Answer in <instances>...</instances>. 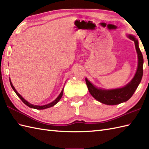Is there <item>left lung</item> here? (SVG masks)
<instances>
[{
  "label": "left lung",
  "mask_w": 149,
  "mask_h": 149,
  "mask_svg": "<svg viewBox=\"0 0 149 149\" xmlns=\"http://www.w3.org/2000/svg\"><path fill=\"white\" fill-rule=\"evenodd\" d=\"M127 36L130 40L134 41L138 54V67L136 72L133 78L128 84L122 88L106 90L94 86L90 81L88 80L87 78H85L88 89L92 97L99 102L107 105H116L127 101L137 89L143 76V58L139 48L138 40L134 36L131 34H127Z\"/></svg>",
  "instance_id": "obj_1"
}]
</instances>
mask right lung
Instances as JSON below:
<instances>
[{
    "instance_id": "obj_1",
    "label": "right lung",
    "mask_w": 149,
    "mask_h": 149,
    "mask_svg": "<svg viewBox=\"0 0 149 149\" xmlns=\"http://www.w3.org/2000/svg\"><path fill=\"white\" fill-rule=\"evenodd\" d=\"M9 82H10V84H11V87H12V88H13V90H14L15 93L17 95V96L22 100V102H23L25 104H26V105H27L28 107H31V108H33V109H45L49 108V107H52V106H54V105H56V104L59 102V100L61 99V98L62 97L63 93V89H64V88H63L62 91H61V93H60V94L58 95V97H57L54 100L52 101V102H50V103H49V104H46V105H43V106H38V105H34V104H31V103H29V102H28V101H27L26 99H24V98L22 97L21 95L19 94V93H18V91L15 90V87L13 86V84H12V83H11V81L10 79H9Z\"/></svg>"
}]
</instances>
